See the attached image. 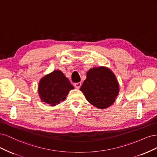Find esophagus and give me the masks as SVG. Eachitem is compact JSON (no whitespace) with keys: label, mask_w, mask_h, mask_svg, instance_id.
<instances>
[{"label":"esophagus","mask_w":157,"mask_h":157,"mask_svg":"<svg viewBox=\"0 0 157 157\" xmlns=\"http://www.w3.org/2000/svg\"><path fill=\"white\" fill-rule=\"evenodd\" d=\"M81 86V82H77L75 84V87L77 89H79Z\"/></svg>","instance_id":"34e87169"}]
</instances>
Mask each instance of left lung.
I'll use <instances>...</instances> for the list:
<instances>
[{
    "label": "left lung",
    "mask_w": 157,
    "mask_h": 157,
    "mask_svg": "<svg viewBox=\"0 0 157 157\" xmlns=\"http://www.w3.org/2000/svg\"><path fill=\"white\" fill-rule=\"evenodd\" d=\"M88 101L98 109L113 105L119 93V85L113 71L106 67H93L80 89Z\"/></svg>",
    "instance_id": "left-lung-1"
}]
</instances>
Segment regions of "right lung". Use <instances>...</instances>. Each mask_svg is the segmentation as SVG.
Here are the masks:
<instances>
[{
    "label": "right lung",
    "instance_id": "add662e5",
    "mask_svg": "<svg viewBox=\"0 0 157 157\" xmlns=\"http://www.w3.org/2000/svg\"><path fill=\"white\" fill-rule=\"evenodd\" d=\"M74 87L69 79L59 70H55L42 77L38 86V92L42 101L50 106H56L64 101Z\"/></svg>",
    "mask_w": 157,
    "mask_h": 157
}]
</instances>
